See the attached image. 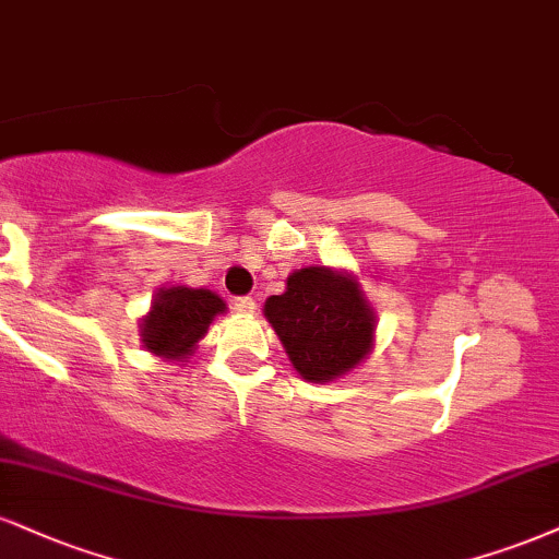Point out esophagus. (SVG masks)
<instances>
[{
  "label": "esophagus",
  "instance_id": "1",
  "mask_svg": "<svg viewBox=\"0 0 559 559\" xmlns=\"http://www.w3.org/2000/svg\"><path fill=\"white\" fill-rule=\"evenodd\" d=\"M231 307L237 309V312H241V314H252L254 309H258V305H254L252 297H237V299L231 301Z\"/></svg>",
  "mask_w": 559,
  "mask_h": 559
}]
</instances>
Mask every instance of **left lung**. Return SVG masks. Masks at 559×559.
Listing matches in <instances>:
<instances>
[{
    "mask_svg": "<svg viewBox=\"0 0 559 559\" xmlns=\"http://www.w3.org/2000/svg\"><path fill=\"white\" fill-rule=\"evenodd\" d=\"M265 318L309 382L338 378L372 348L374 318L359 284L328 267H301L288 275L286 292L265 301Z\"/></svg>",
    "mask_w": 559,
    "mask_h": 559,
    "instance_id": "obj_1",
    "label": "left lung"
}]
</instances>
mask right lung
<instances>
[{"label": "right lung", "mask_w": 559, "mask_h": 559, "mask_svg": "<svg viewBox=\"0 0 559 559\" xmlns=\"http://www.w3.org/2000/svg\"><path fill=\"white\" fill-rule=\"evenodd\" d=\"M224 309V299L207 288H166L143 320V344L164 359H187L207 333L211 320Z\"/></svg>", "instance_id": "right-lung-1"}]
</instances>
